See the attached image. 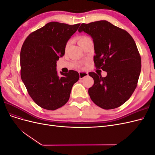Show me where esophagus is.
Wrapping results in <instances>:
<instances>
[{
    "instance_id": "34e87169",
    "label": "esophagus",
    "mask_w": 155,
    "mask_h": 155,
    "mask_svg": "<svg viewBox=\"0 0 155 155\" xmlns=\"http://www.w3.org/2000/svg\"><path fill=\"white\" fill-rule=\"evenodd\" d=\"M79 78L80 79H83L85 77H87L88 76V74L86 72H79Z\"/></svg>"
}]
</instances>
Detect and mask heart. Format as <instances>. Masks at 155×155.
<instances>
[{"label": "heart", "mask_w": 155, "mask_h": 155, "mask_svg": "<svg viewBox=\"0 0 155 155\" xmlns=\"http://www.w3.org/2000/svg\"><path fill=\"white\" fill-rule=\"evenodd\" d=\"M88 39V37H87V36H80V37H79L77 39L78 43L79 45H80L81 43H83V42H84L85 41L87 40ZM69 45H70V43H68L67 45V48L68 47Z\"/></svg>", "instance_id": "heart-1"}]
</instances>
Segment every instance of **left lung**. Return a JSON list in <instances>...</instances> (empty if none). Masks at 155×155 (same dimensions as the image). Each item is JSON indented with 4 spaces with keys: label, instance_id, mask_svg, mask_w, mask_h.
<instances>
[{
    "label": "left lung",
    "instance_id": "1",
    "mask_svg": "<svg viewBox=\"0 0 155 155\" xmlns=\"http://www.w3.org/2000/svg\"><path fill=\"white\" fill-rule=\"evenodd\" d=\"M78 31L91 35L95 66L107 73L105 78L88 74L94 81L88 89L92 101L106 110L123 105L133 94L141 72V58L133 37L107 21L83 23Z\"/></svg>",
    "mask_w": 155,
    "mask_h": 155
}]
</instances>
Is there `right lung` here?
Here are the masks:
<instances>
[{
	"instance_id": "1",
	"label": "right lung",
	"mask_w": 155,
	"mask_h": 155,
	"mask_svg": "<svg viewBox=\"0 0 155 155\" xmlns=\"http://www.w3.org/2000/svg\"><path fill=\"white\" fill-rule=\"evenodd\" d=\"M80 24L69 25L50 22L28 36L21 50V77L29 95L43 109L54 110L68 101L79 74L70 70L61 72L56 67L64 55L68 41Z\"/></svg>"
}]
</instances>
